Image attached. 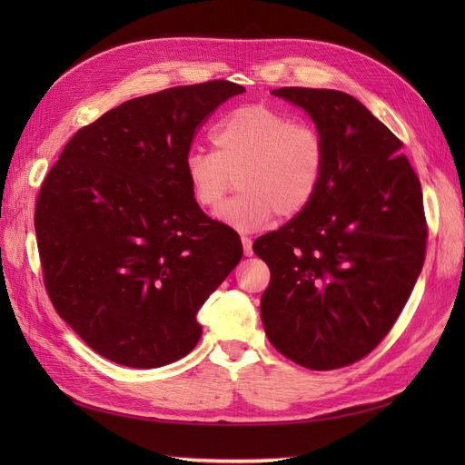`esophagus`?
<instances>
[{"label": "esophagus", "instance_id": "34e87169", "mask_svg": "<svg viewBox=\"0 0 465 465\" xmlns=\"http://www.w3.org/2000/svg\"><path fill=\"white\" fill-rule=\"evenodd\" d=\"M241 242H242L244 256H252V254H254V252H252V238H248V236H242V238H241Z\"/></svg>", "mask_w": 465, "mask_h": 465}]
</instances>
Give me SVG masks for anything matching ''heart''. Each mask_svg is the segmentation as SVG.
<instances>
[{
	"mask_svg": "<svg viewBox=\"0 0 465 465\" xmlns=\"http://www.w3.org/2000/svg\"><path fill=\"white\" fill-rule=\"evenodd\" d=\"M215 151L186 157L192 198L213 211L232 186L242 193L219 209L236 231H258L277 213L294 217L312 203L326 173V142L316 125L265 103L229 112L211 132Z\"/></svg>",
	"mask_w": 465,
	"mask_h": 465,
	"instance_id": "heart-1",
	"label": "heart"
}]
</instances>
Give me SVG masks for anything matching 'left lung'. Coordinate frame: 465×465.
I'll list each match as a JSON object with an SVG mask.
<instances>
[{
	"label": "left lung",
	"mask_w": 465,
	"mask_h": 465,
	"mask_svg": "<svg viewBox=\"0 0 465 465\" xmlns=\"http://www.w3.org/2000/svg\"><path fill=\"white\" fill-rule=\"evenodd\" d=\"M326 142L312 203L254 242L272 272L260 312L267 340L292 362L333 371L367 357L410 299L429 227L420 182L401 142L341 91L283 87Z\"/></svg>",
	"instance_id": "left-lung-1"
}]
</instances>
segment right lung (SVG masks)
<instances>
[{
	"label": "right lung",
	"mask_w": 465,
	"mask_h": 465,
	"mask_svg": "<svg viewBox=\"0 0 465 465\" xmlns=\"http://www.w3.org/2000/svg\"><path fill=\"white\" fill-rule=\"evenodd\" d=\"M232 81L137 96L69 139L42 182L35 231L55 312L98 355L157 369L198 345L200 306L242 258L186 178L195 134Z\"/></svg>",
	"instance_id": "right-lung-1"
}]
</instances>
